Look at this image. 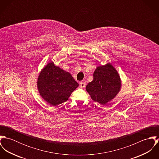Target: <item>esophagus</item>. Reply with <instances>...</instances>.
<instances>
[{
  "label": "esophagus",
  "instance_id": "esophagus-1",
  "mask_svg": "<svg viewBox=\"0 0 159 159\" xmlns=\"http://www.w3.org/2000/svg\"><path fill=\"white\" fill-rule=\"evenodd\" d=\"M80 87H81V88H84V87L86 86V83H85V82H83V81H81V82H80Z\"/></svg>",
  "mask_w": 159,
  "mask_h": 159
}]
</instances>
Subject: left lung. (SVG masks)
<instances>
[{"label":"left lung","instance_id":"obj_1","mask_svg":"<svg viewBox=\"0 0 159 159\" xmlns=\"http://www.w3.org/2000/svg\"><path fill=\"white\" fill-rule=\"evenodd\" d=\"M93 79L86 87L91 98L106 105L117 95L121 88L120 76L110 63L98 66L93 74Z\"/></svg>","mask_w":159,"mask_h":159}]
</instances>
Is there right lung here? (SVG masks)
Wrapping results in <instances>:
<instances>
[{"label":"right lung","instance_id":"add662e5","mask_svg":"<svg viewBox=\"0 0 159 159\" xmlns=\"http://www.w3.org/2000/svg\"><path fill=\"white\" fill-rule=\"evenodd\" d=\"M37 88L44 100L52 106L66 102L79 86L71 74L49 62L39 73Z\"/></svg>","mask_w":159,"mask_h":159}]
</instances>
